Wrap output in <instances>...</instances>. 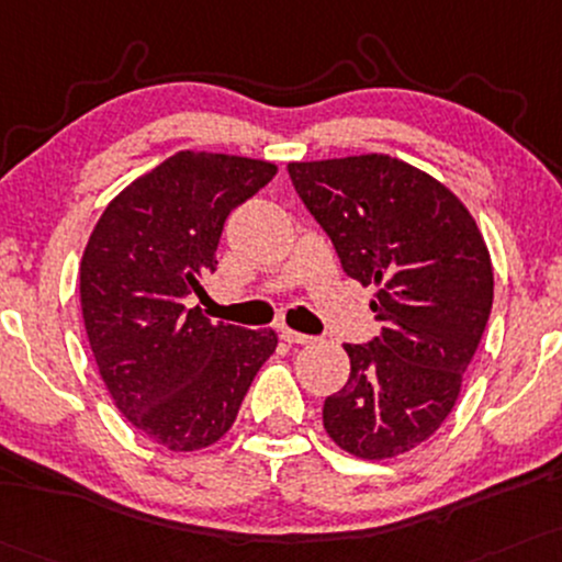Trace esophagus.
Here are the masks:
<instances>
[{"mask_svg": "<svg viewBox=\"0 0 562 562\" xmlns=\"http://www.w3.org/2000/svg\"><path fill=\"white\" fill-rule=\"evenodd\" d=\"M280 337L285 342H314V337L311 335H303V333H295V329H290V327H280Z\"/></svg>", "mask_w": 562, "mask_h": 562, "instance_id": "34e87169", "label": "esophagus"}]
</instances>
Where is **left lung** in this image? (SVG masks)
Returning <instances> with one entry per match:
<instances>
[{"mask_svg": "<svg viewBox=\"0 0 562 562\" xmlns=\"http://www.w3.org/2000/svg\"><path fill=\"white\" fill-rule=\"evenodd\" d=\"M288 172L346 274L376 288L382 322L380 337L346 346L350 376L324 401V429L367 461L414 450L456 405L490 319L482 233L456 193L387 154L290 161Z\"/></svg>", "mask_w": 562, "mask_h": 562, "instance_id": "1", "label": "left lung"}]
</instances>
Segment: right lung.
Here are the masks:
<instances>
[{"label":"right lung","mask_w":562,"mask_h":562,"mask_svg":"<svg viewBox=\"0 0 562 562\" xmlns=\"http://www.w3.org/2000/svg\"><path fill=\"white\" fill-rule=\"evenodd\" d=\"M277 175L272 161L178 151L114 195L80 261L88 342L114 405L175 452L233 427L272 329L209 322L186 299L216 269L227 214Z\"/></svg>","instance_id":"add662e5"}]
</instances>
